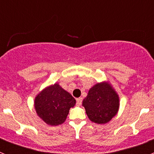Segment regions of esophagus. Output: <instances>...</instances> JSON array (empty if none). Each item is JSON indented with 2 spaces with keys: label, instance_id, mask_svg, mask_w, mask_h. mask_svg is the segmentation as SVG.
<instances>
[{
  "label": "esophagus",
  "instance_id": "esophagus-1",
  "mask_svg": "<svg viewBox=\"0 0 154 154\" xmlns=\"http://www.w3.org/2000/svg\"><path fill=\"white\" fill-rule=\"evenodd\" d=\"M82 100H83V98H82V97H79V98H77V104L78 105V106L81 105Z\"/></svg>",
  "mask_w": 154,
  "mask_h": 154
}]
</instances>
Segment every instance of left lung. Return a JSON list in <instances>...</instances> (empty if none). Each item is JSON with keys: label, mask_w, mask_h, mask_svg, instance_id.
<instances>
[{"label": "left lung", "mask_w": 154, "mask_h": 154, "mask_svg": "<svg viewBox=\"0 0 154 154\" xmlns=\"http://www.w3.org/2000/svg\"><path fill=\"white\" fill-rule=\"evenodd\" d=\"M90 121L99 125L108 123L119 109V96L109 82L97 83L88 90L83 100Z\"/></svg>", "instance_id": "obj_1"}]
</instances>
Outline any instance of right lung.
<instances>
[{"instance_id":"add662e5","label":"right lung","mask_w":154,"mask_h":154,"mask_svg":"<svg viewBox=\"0 0 154 154\" xmlns=\"http://www.w3.org/2000/svg\"><path fill=\"white\" fill-rule=\"evenodd\" d=\"M75 104V99L57 83L42 90L34 100L37 116L51 126L64 123L70 108Z\"/></svg>"}]
</instances>
